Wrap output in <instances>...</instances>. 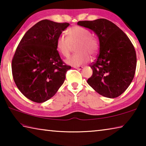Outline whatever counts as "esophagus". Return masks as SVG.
Returning <instances> with one entry per match:
<instances>
[{"label": "esophagus", "instance_id": "esophagus-1", "mask_svg": "<svg viewBox=\"0 0 146 146\" xmlns=\"http://www.w3.org/2000/svg\"><path fill=\"white\" fill-rule=\"evenodd\" d=\"M74 68L77 69V70H82V69L83 68V67H82V66H75V67H74Z\"/></svg>", "mask_w": 146, "mask_h": 146}]
</instances>
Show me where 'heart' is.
Masks as SVG:
<instances>
[{
	"label": "heart",
	"instance_id": "1",
	"mask_svg": "<svg viewBox=\"0 0 146 146\" xmlns=\"http://www.w3.org/2000/svg\"><path fill=\"white\" fill-rule=\"evenodd\" d=\"M76 45V51L78 53L66 60V63L71 66H80L88 62L91 58L90 55L95 56L98 51L97 40L91 37L90 32L82 27H72L68 29V36L60 35L56 41L58 51L66 57L70 55L73 46Z\"/></svg>",
	"mask_w": 146,
	"mask_h": 146
}]
</instances>
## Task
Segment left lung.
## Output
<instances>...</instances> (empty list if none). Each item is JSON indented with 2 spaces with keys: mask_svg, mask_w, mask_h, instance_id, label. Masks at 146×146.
<instances>
[{
  "mask_svg": "<svg viewBox=\"0 0 146 146\" xmlns=\"http://www.w3.org/2000/svg\"><path fill=\"white\" fill-rule=\"evenodd\" d=\"M77 24L92 30L99 39L100 52L91 64L93 75L87 82L104 97H118L134 78L137 67L134 46L123 31L107 19L78 21Z\"/></svg>",
  "mask_w": 146,
  "mask_h": 146,
  "instance_id": "left-lung-1",
  "label": "left lung"
}]
</instances>
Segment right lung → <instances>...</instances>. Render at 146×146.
Here are the masks:
<instances>
[{
    "instance_id": "add662e5",
    "label": "right lung",
    "mask_w": 146,
    "mask_h": 146,
    "mask_svg": "<svg viewBox=\"0 0 146 146\" xmlns=\"http://www.w3.org/2000/svg\"><path fill=\"white\" fill-rule=\"evenodd\" d=\"M69 25L42 20L26 32L17 48L11 64L13 80L33 102L42 103L53 97L71 69L62 60L56 46L58 36Z\"/></svg>"
}]
</instances>
